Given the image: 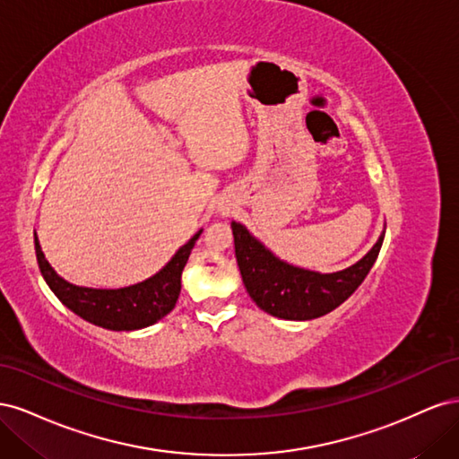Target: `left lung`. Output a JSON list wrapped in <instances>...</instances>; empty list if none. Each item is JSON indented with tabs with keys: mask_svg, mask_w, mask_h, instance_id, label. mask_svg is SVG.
Masks as SVG:
<instances>
[{
	"mask_svg": "<svg viewBox=\"0 0 459 459\" xmlns=\"http://www.w3.org/2000/svg\"><path fill=\"white\" fill-rule=\"evenodd\" d=\"M235 258L256 307L283 319H314L325 316L362 285L381 251L385 233L354 266L335 273H317L275 258L245 226L231 221Z\"/></svg>",
	"mask_w": 459,
	"mask_h": 459,
	"instance_id": "left-lung-1",
	"label": "left lung"
}]
</instances>
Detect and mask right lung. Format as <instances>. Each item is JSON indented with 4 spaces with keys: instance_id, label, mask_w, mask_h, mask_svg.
I'll use <instances>...</instances> for the list:
<instances>
[{
    "instance_id": "1",
    "label": "right lung",
    "mask_w": 459,
    "mask_h": 459,
    "mask_svg": "<svg viewBox=\"0 0 459 459\" xmlns=\"http://www.w3.org/2000/svg\"><path fill=\"white\" fill-rule=\"evenodd\" d=\"M199 235L201 231L193 235L159 273L124 289H90L68 283L49 266L36 233L34 245L41 275L68 310L93 325L113 331H134L157 324L172 312L182 289V272Z\"/></svg>"
}]
</instances>
